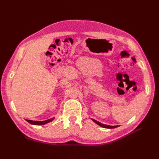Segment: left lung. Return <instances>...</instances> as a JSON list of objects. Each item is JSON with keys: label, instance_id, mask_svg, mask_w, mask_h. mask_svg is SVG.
<instances>
[{"label": "left lung", "instance_id": "1", "mask_svg": "<svg viewBox=\"0 0 159 159\" xmlns=\"http://www.w3.org/2000/svg\"><path fill=\"white\" fill-rule=\"evenodd\" d=\"M91 120H92V121H93V122H95L96 124H98V125H99V126H101V127H103V128H106V129H113V128H116V127H119L118 125H115V126L107 125H105V124H103V123H100V122H99V121H96V120L94 119H91Z\"/></svg>", "mask_w": 159, "mask_h": 159}]
</instances>
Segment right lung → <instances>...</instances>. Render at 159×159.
I'll return each instance as SVG.
<instances>
[{
  "mask_svg": "<svg viewBox=\"0 0 159 159\" xmlns=\"http://www.w3.org/2000/svg\"><path fill=\"white\" fill-rule=\"evenodd\" d=\"M55 117H53V118H51V119H49L48 120H46V121H32V120H26V121H28L29 123L32 124V125H45L48 123H50L52 121H53V120L54 119Z\"/></svg>",
  "mask_w": 159,
  "mask_h": 159,
  "instance_id": "add662e5",
  "label": "right lung"
}]
</instances>
